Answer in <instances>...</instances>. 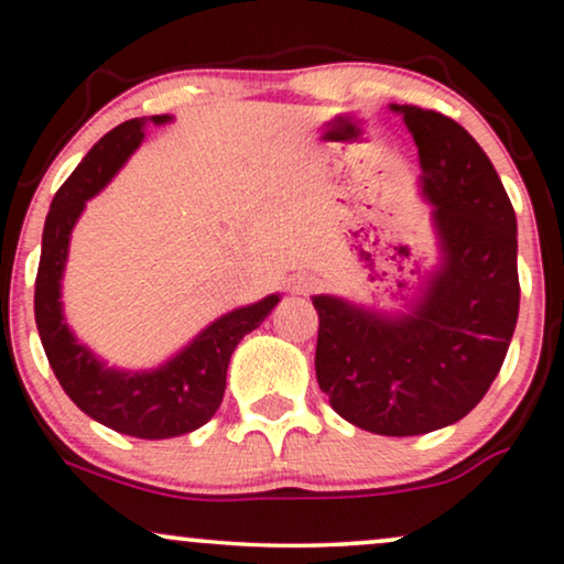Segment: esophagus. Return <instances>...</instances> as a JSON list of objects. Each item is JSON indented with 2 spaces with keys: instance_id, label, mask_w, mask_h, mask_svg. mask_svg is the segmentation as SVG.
<instances>
[{
  "instance_id": "34e87169",
  "label": "esophagus",
  "mask_w": 564,
  "mask_h": 564,
  "mask_svg": "<svg viewBox=\"0 0 564 564\" xmlns=\"http://www.w3.org/2000/svg\"><path fill=\"white\" fill-rule=\"evenodd\" d=\"M290 290L295 292V295H311V292L315 290V280L311 274H297V276H292Z\"/></svg>"
}]
</instances>
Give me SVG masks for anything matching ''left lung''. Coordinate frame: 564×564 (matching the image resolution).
I'll list each match as a JSON object with an SVG mask.
<instances>
[{
    "label": "left lung",
    "mask_w": 564,
    "mask_h": 564,
    "mask_svg": "<svg viewBox=\"0 0 564 564\" xmlns=\"http://www.w3.org/2000/svg\"><path fill=\"white\" fill-rule=\"evenodd\" d=\"M419 149L436 264L395 311L315 295V377L344 421L380 436L452 426L480 403L519 318L516 213L490 159L459 122L390 105Z\"/></svg>",
    "instance_id": "1"
}]
</instances>
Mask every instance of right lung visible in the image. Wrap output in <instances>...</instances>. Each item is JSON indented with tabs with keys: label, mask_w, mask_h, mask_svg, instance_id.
I'll use <instances>...</instances> for the list:
<instances>
[{
	"label": "right lung",
	"mask_w": 564,
	"mask_h": 564,
	"mask_svg": "<svg viewBox=\"0 0 564 564\" xmlns=\"http://www.w3.org/2000/svg\"><path fill=\"white\" fill-rule=\"evenodd\" d=\"M164 122H172V115L133 118L91 145L53 197L35 276L37 334L61 388L89 419L118 434L151 442L189 434L213 419L226 392L230 354L282 300L274 292L259 303L223 313L153 369L110 367L68 328L61 303V280L66 272L72 230L89 199L112 182L143 143L145 126Z\"/></svg>",
	"instance_id": "obj_1"
}]
</instances>
